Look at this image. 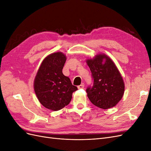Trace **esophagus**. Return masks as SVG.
Returning <instances> with one entry per match:
<instances>
[{
  "instance_id": "esophagus-1",
  "label": "esophagus",
  "mask_w": 151,
  "mask_h": 151,
  "mask_svg": "<svg viewBox=\"0 0 151 151\" xmlns=\"http://www.w3.org/2000/svg\"><path fill=\"white\" fill-rule=\"evenodd\" d=\"M84 87V85L83 84H81V85L77 86V88H78V89H83Z\"/></svg>"
}]
</instances>
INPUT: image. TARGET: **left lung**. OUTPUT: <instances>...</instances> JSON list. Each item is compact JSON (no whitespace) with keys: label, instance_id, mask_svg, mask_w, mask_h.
I'll return each mask as SVG.
<instances>
[{"label":"left lung","instance_id":"left-lung-1","mask_svg":"<svg viewBox=\"0 0 151 151\" xmlns=\"http://www.w3.org/2000/svg\"><path fill=\"white\" fill-rule=\"evenodd\" d=\"M87 63L93 80V86L86 89L91 102L104 109L115 106L122 98L125 89L122 77L115 63L104 54L97 55Z\"/></svg>","mask_w":151,"mask_h":151}]
</instances>
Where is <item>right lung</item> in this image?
Returning a JSON list of instances; mask_svg holds the SVG:
<instances>
[{"label":"right lung","instance_id":"1","mask_svg":"<svg viewBox=\"0 0 151 151\" xmlns=\"http://www.w3.org/2000/svg\"><path fill=\"white\" fill-rule=\"evenodd\" d=\"M66 57L61 52L53 53L45 58L36 74L34 89L43 106L58 111L69 104L73 92L77 88L62 73Z\"/></svg>","mask_w":151,"mask_h":151}]
</instances>
